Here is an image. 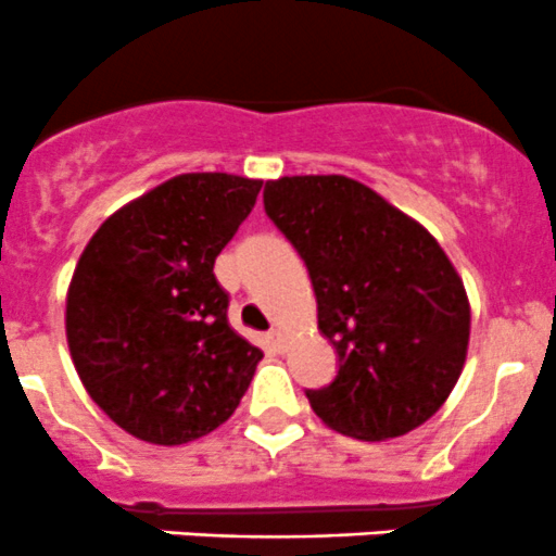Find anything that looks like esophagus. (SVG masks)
<instances>
[{"label": "esophagus", "instance_id": "1", "mask_svg": "<svg viewBox=\"0 0 556 556\" xmlns=\"http://www.w3.org/2000/svg\"><path fill=\"white\" fill-rule=\"evenodd\" d=\"M267 340H270V349L276 351V354H283V332H280V329H273L270 334H267Z\"/></svg>", "mask_w": 556, "mask_h": 556}]
</instances>
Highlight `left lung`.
Wrapping results in <instances>:
<instances>
[{
  "instance_id": "obj_1",
  "label": "left lung",
  "mask_w": 556,
  "mask_h": 556,
  "mask_svg": "<svg viewBox=\"0 0 556 556\" xmlns=\"http://www.w3.org/2000/svg\"><path fill=\"white\" fill-rule=\"evenodd\" d=\"M265 211L305 260L318 329L338 351L329 387L307 389L334 432L387 441L425 425L465 367L470 302L438 240L345 175L267 180Z\"/></svg>"
}]
</instances>
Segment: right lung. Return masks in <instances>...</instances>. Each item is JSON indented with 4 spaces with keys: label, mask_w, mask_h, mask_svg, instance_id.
<instances>
[{
    "label": "right lung",
    "mask_w": 556,
    "mask_h": 556,
    "mask_svg": "<svg viewBox=\"0 0 556 556\" xmlns=\"http://www.w3.org/2000/svg\"><path fill=\"white\" fill-rule=\"evenodd\" d=\"M262 180L186 173L118 207L93 232L67 289L70 356L121 430L180 446L235 414L265 354L227 318L213 265Z\"/></svg>",
    "instance_id": "add662e5"
}]
</instances>
